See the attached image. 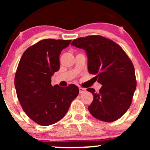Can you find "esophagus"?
<instances>
[{"label": "esophagus", "mask_w": 150, "mask_h": 150, "mask_svg": "<svg viewBox=\"0 0 150 150\" xmlns=\"http://www.w3.org/2000/svg\"><path fill=\"white\" fill-rule=\"evenodd\" d=\"M86 89L85 88H82V87H79V91H80V94H82V93L85 92Z\"/></svg>", "instance_id": "esophagus-1"}]
</instances>
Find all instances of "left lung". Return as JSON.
Segmentation results:
<instances>
[{"label": "left lung", "mask_w": 150, "mask_h": 150, "mask_svg": "<svg viewBox=\"0 0 150 150\" xmlns=\"http://www.w3.org/2000/svg\"><path fill=\"white\" fill-rule=\"evenodd\" d=\"M71 45L86 51L89 73L102 85L98 93L87 89L94 97L89 111L102 121L118 120L128 111L136 89L131 61L116 43L99 35L77 38Z\"/></svg>", "instance_id": "left-lung-1"}]
</instances>
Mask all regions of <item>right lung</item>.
Here are the masks:
<instances>
[{
	"label": "right lung",
	"mask_w": 150,
	"mask_h": 150,
	"mask_svg": "<svg viewBox=\"0 0 150 150\" xmlns=\"http://www.w3.org/2000/svg\"><path fill=\"white\" fill-rule=\"evenodd\" d=\"M71 40L47 39L24 52L15 76L17 96L22 109L32 120L46 126L68 112L79 94L76 85H51V77L60 68L59 56Z\"/></svg>",
	"instance_id": "1"
}]
</instances>
